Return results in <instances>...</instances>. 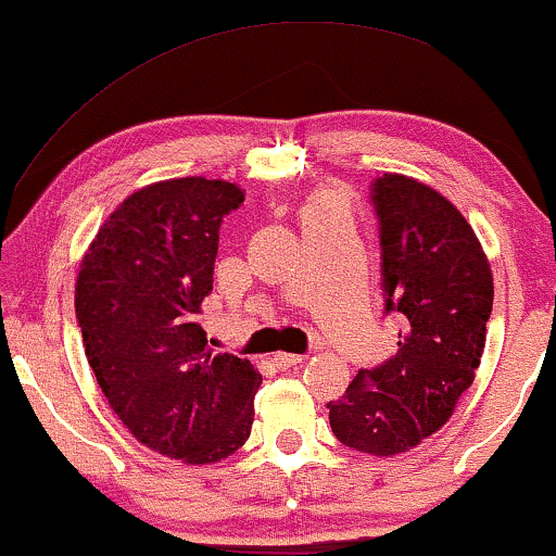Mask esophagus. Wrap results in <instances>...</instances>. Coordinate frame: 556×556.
<instances>
[{
	"label": "esophagus",
	"instance_id": "esophagus-1",
	"mask_svg": "<svg viewBox=\"0 0 556 556\" xmlns=\"http://www.w3.org/2000/svg\"><path fill=\"white\" fill-rule=\"evenodd\" d=\"M305 362V356L302 354H285V351H279V354H274V364H277L279 369H290V367H298V364Z\"/></svg>",
	"mask_w": 556,
	"mask_h": 556
}]
</instances>
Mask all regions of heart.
I'll list each match as a JSON object with an SVG mask.
<instances>
[{"instance_id": "heart-1", "label": "heart", "mask_w": 556, "mask_h": 556, "mask_svg": "<svg viewBox=\"0 0 556 556\" xmlns=\"http://www.w3.org/2000/svg\"><path fill=\"white\" fill-rule=\"evenodd\" d=\"M343 202L336 192H318L311 200V205L305 207V220L307 217H323V215H341Z\"/></svg>"}]
</instances>
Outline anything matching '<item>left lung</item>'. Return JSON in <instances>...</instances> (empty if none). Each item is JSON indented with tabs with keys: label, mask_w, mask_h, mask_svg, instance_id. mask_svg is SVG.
Listing matches in <instances>:
<instances>
[{
	"label": "left lung",
	"mask_w": 556,
	"mask_h": 556,
	"mask_svg": "<svg viewBox=\"0 0 556 556\" xmlns=\"http://www.w3.org/2000/svg\"><path fill=\"white\" fill-rule=\"evenodd\" d=\"M369 200L397 351L359 369L328 403V418L343 446L392 456L439 431L472 384L493 313V274L472 226L435 189L382 174Z\"/></svg>",
	"instance_id": "8db88e82"
}]
</instances>
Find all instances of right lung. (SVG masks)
Here are the masks:
<instances>
[{
  "instance_id": "right-lung-1",
  "label": "right lung",
  "mask_w": 556,
  "mask_h": 556,
  "mask_svg": "<svg viewBox=\"0 0 556 556\" xmlns=\"http://www.w3.org/2000/svg\"><path fill=\"white\" fill-rule=\"evenodd\" d=\"M230 181L185 177L138 189L91 241L76 279L84 354L104 397L140 444L187 465L245 444L262 375L213 354L197 323L213 292Z\"/></svg>"
}]
</instances>
